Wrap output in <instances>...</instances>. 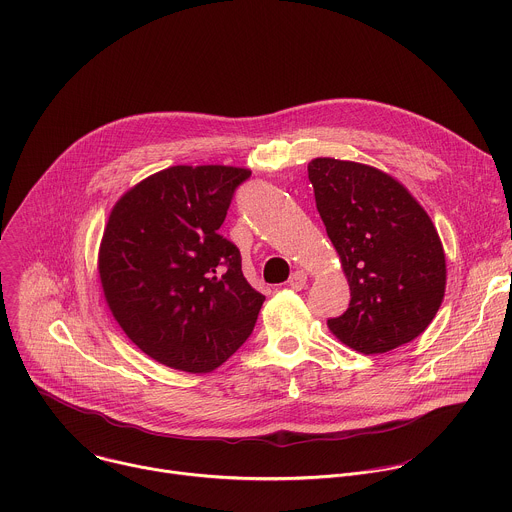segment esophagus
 Listing matches in <instances>:
<instances>
[{
    "label": "esophagus",
    "mask_w": 512,
    "mask_h": 512,
    "mask_svg": "<svg viewBox=\"0 0 512 512\" xmlns=\"http://www.w3.org/2000/svg\"><path fill=\"white\" fill-rule=\"evenodd\" d=\"M305 283H307V273H305V271H295V273L291 275V279H289V287L295 289V291L303 289Z\"/></svg>",
    "instance_id": "34e87169"
}]
</instances>
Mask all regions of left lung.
I'll return each mask as SVG.
<instances>
[{
    "label": "left lung",
    "instance_id": "8db88e82",
    "mask_svg": "<svg viewBox=\"0 0 512 512\" xmlns=\"http://www.w3.org/2000/svg\"><path fill=\"white\" fill-rule=\"evenodd\" d=\"M317 211L351 289L329 331L349 349L381 355L417 339L447 289V259L425 207L393 175L315 157L307 165Z\"/></svg>",
    "mask_w": 512,
    "mask_h": 512
}]
</instances>
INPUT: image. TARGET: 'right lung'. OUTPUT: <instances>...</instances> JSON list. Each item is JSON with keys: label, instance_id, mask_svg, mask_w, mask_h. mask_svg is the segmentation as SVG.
<instances>
[{"label": "right lung", "instance_id": "right-lung-1", "mask_svg": "<svg viewBox=\"0 0 512 512\" xmlns=\"http://www.w3.org/2000/svg\"><path fill=\"white\" fill-rule=\"evenodd\" d=\"M251 169L173 165L113 205L97 253L105 303L153 361L191 375L221 367L251 335L265 297L219 235Z\"/></svg>", "mask_w": 512, "mask_h": 512}]
</instances>
